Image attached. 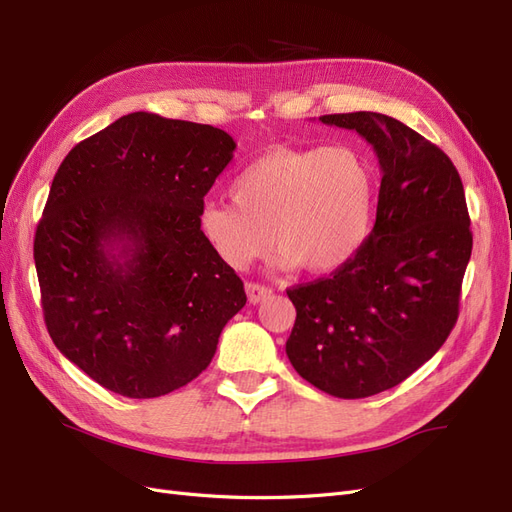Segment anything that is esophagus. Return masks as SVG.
<instances>
[{
	"label": "esophagus",
	"instance_id": "esophagus-1",
	"mask_svg": "<svg viewBox=\"0 0 512 512\" xmlns=\"http://www.w3.org/2000/svg\"><path fill=\"white\" fill-rule=\"evenodd\" d=\"M245 292H247V301H250L252 305H256V303H260V301H265V299H269L271 294H273V290H271L269 286L254 284V282H247V284H245Z\"/></svg>",
	"mask_w": 512,
	"mask_h": 512
}]
</instances>
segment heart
Here are the masks:
<instances>
[{"instance_id":"obj_1","label":"heart","mask_w":512,"mask_h":512,"mask_svg":"<svg viewBox=\"0 0 512 512\" xmlns=\"http://www.w3.org/2000/svg\"><path fill=\"white\" fill-rule=\"evenodd\" d=\"M230 196L198 211L200 235L226 267L247 269L273 241L282 269L329 273L369 237L376 181L350 147H277L241 170Z\"/></svg>"}]
</instances>
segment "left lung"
I'll return each mask as SVG.
<instances>
[{
	"instance_id": "obj_1",
	"label": "left lung",
	"mask_w": 512,
	"mask_h": 512,
	"mask_svg": "<svg viewBox=\"0 0 512 512\" xmlns=\"http://www.w3.org/2000/svg\"><path fill=\"white\" fill-rule=\"evenodd\" d=\"M320 121L374 147L378 211L344 267L288 290L297 320L286 354L316 389L361 399L404 382L453 331L472 254L470 215L451 158L406 123L369 111Z\"/></svg>"
}]
</instances>
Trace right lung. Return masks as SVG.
I'll list each match as a JSON object with an SVG mask.
<instances>
[{
	"label": "right lung",
	"mask_w": 512,
	"mask_h": 512,
	"mask_svg": "<svg viewBox=\"0 0 512 512\" xmlns=\"http://www.w3.org/2000/svg\"><path fill=\"white\" fill-rule=\"evenodd\" d=\"M237 143L220 128L130 113L57 168L34 239L57 350L132 399L181 389L245 305L239 275L198 230Z\"/></svg>",
	"instance_id": "add662e5"
}]
</instances>
